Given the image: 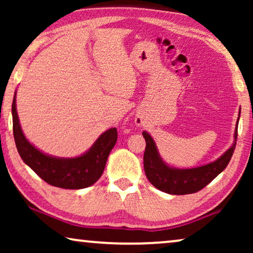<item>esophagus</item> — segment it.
<instances>
[{
  "mask_svg": "<svg viewBox=\"0 0 253 253\" xmlns=\"http://www.w3.org/2000/svg\"><path fill=\"white\" fill-rule=\"evenodd\" d=\"M134 123H136V126H145L144 120L141 119V117H139V116H137L136 119H134Z\"/></svg>",
  "mask_w": 253,
  "mask_h": 253,
  "instance_id": "obj_1",
  "label": "esophagus"
}]
</instances>
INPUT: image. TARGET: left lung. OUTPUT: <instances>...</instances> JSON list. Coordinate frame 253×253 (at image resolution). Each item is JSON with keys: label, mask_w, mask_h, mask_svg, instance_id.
Returning <instances> with one entry per match:
<instances>
[{"label": "left lung", "mask_w": 253, "mask_h": 253, "mask_svg": "<svg viewBox=\"0 0 253 253\" xmlns=\"http://www.w3.org/2000/svg\"><path fill=\"white\" fill-rule=\"evenodd\" d=\"M238 120H240V116L237 119L236 129L234 133V144L215 161L190 169L171 168L165 164L159 154L153 138L150 136V133L144 131L143 136L146 141V148L144 153V169L148 181L157 189L166 193H170V195H189V193H195L205 188L221 171L226 169L233 157L237 140Z\"/></svg>", "instance_id": "8db88e82"}]
</instances>
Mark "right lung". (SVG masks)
<instances>
[{
	"mask_svg": "<svg viewBox=\"0 0 253 253\" xmlns=\"http://www.w3.org/2000/svg\"><path fill=\"white\" fill-rule=\"evenodd\" d=\"M11 112L13 138L20 158L44 182L57 188L76 190L91 186L101 177L108 155L116 144V127L103 132L81 157L56 158L42 153L24 136L16 109V93Z\"/></svg>",
	"mask_w": 253,
	"mask_h": 253,
	"instance_id": "obj_1",
	"label": "right lung"
}]
</instances>
